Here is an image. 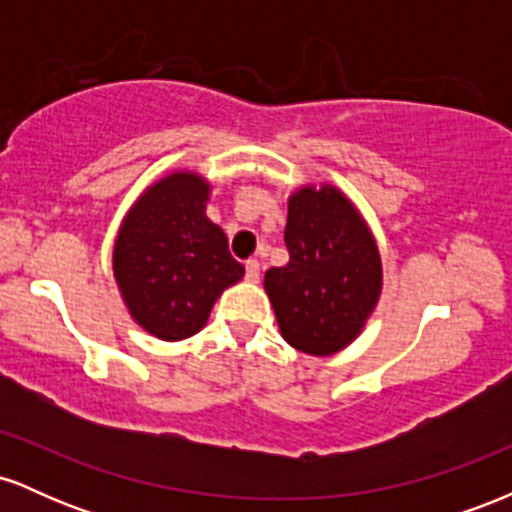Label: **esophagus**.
<instances>
[{
	"mask_svg": "<svg viewBox=\"0 0 512 512\" xmlns=\"http://www.w3.org/2000/svg\"><path fill=\"white\" fill-rule=\"evenodd\" d=\"M245 279L252 281V284H257V281H260V262L257 260L245 262Z\"/></svg>",
	"mask_w": 512,
	"mask_h": 512,
	"instance_id": "obj_1",
	"label": "esophagus"
}]
</instances>
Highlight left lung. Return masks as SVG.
Masks as SVG:
<instances>
[{"mask_svg": "<svg viewBox=\"0 0 512 512\" xmlns=\"http://www.w3.org/2000/svg\"><path fill=\"white\" fill-rule=\"evenodd\" d=\"M289 264L264 274L281 337L310 356H332L366 327L383 291V262L368 223L334 185L289 197Z\"/></svg>", "mask_w": 512, "mask_h": 512, "instance_id": "1", "label": "left lung"}]
</instances>
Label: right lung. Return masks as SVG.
Returning <instances> with one entry per match:
<instances>
[{
    "label": "right lung",
    "mask_w": 512,
    "mask_h": 512,
    "mask_svg": "<svg viewBox=\"0 0 512 512\" xmlns=\"http://www.w3.org/2000/svg\"><path fill=\"white\" fill-rule=\"evenodd\" d=\"M209 192L202 175L175 170L146 187L117 231L113 272L122 301L163 342L202 330L216 298L245 274L207 219Z\"/></svg>",
    "instance_id": "right-lung-1"
}]
</instances>
